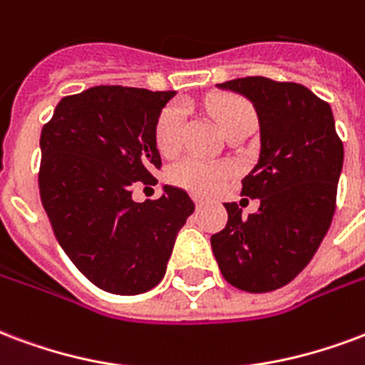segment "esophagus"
<instances>
[{"label":"esophagus","instance_id":"esophagus-1","mask_svg":"<svg viewBox=\"0 0 365 365\" xmlns=\"http://www.w3.org/2000/svg\"><path fill=\"white\" fill-rule=\"evenodd\" d=\"M193 201H195V207H197V209H201V207H203V205H205L203 199H197V197H195V199H193Z\"/></svg>","mask_w":365,"mask_h":365}]
</instances>
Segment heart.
<instances>
[{
    "label": "heart",
    "mask_w": 365,
    "mask_h": 365,
    "mask_svg": "<svg viewBox=\"0 0 365 365\" xmlns=\"http://www.w3.org/2000/svg\"><path fill=\"white\" fill-rule=\"evenodd\" d=\"M207 108L217 118L224 133L230 131L240 121L255 120L253 106L245 98L234 94L212 96L207 102ZM183 123H185V115L180 106L164 108L158 115L155 125V143L164 156L174 155L182 147ZM234 168L230 164L205 160L199 156H185L170 168L168 178L174 185L191 191L195 195H212L230 180Z\"/></svg>",
    "instance_id": "obj_1"
}]
</instances>
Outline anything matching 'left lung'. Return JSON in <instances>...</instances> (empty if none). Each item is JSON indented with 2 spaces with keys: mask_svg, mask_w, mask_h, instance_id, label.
I'll list each match as a JSON object with an SVG mask.
<instances>
[{
  "mask_svg": "<svg viewBox=\"0 0 365 365\" xmlns=\"http://www.w3.org/2000/svg\"><path fill=\"white\" fill-rule=\"evenodd\" d=\"M253 102L261 150L242 180V195L259 199L247 218L226 203L228 222L210 236L222 277L251 294L282 288L323 242L334 209L344 148L331 106L292 81L242 77L220 83Z\"/></svg>",
  "mask_w": 365,
  "mask_h": 365,
  "instance_id": "1",
  "label": "left lung"
}]
</instances>
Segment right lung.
Wrapping results in <instances>:
<instances>
[{
	"instance_id": "1",
	"label": "right lung",
	"mask_w": 365,
	"mask_h": 365,
	"mask_svg": "<svg viewBox=\"0 0 365 365\" xmlns=\"http://www.w3.org/2000/svg\"><path fill=\"white\" fill-rule=\"evenodd\" d=\"M174 94L93 86L63 96L42 128V207L73 265L106 292L133 296L155 288L175 234L195 209L172 185L155 201L131 199L137 185L156 183L155 125Z\"/></svg>"
}]
</instances>
